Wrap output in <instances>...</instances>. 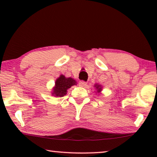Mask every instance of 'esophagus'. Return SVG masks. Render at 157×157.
I'll list each match as a JSON object with an SVG mask.
<instances>
[{
	"mask_svg": "<svg viewBox=\"0 0 157 157\" xmlns=\"http://www.w3.org/2000/svg\"><path fill=\"white\" fill-rule=\"evenodd\" d=\"M86 85V82H84V81H79V86H80L82 87L85 86Z\"/></svg>",
	"mask_w": 157,
	"mask_h": 157,
	"instance_id": "34e87169",
	"label": "esophagus"
}]
</instances>
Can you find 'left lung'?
Wrapping results in <instances>:
<instances>
[{
	"instance_id": "1",
	"label": "left lung",
	"mask_w": 157,
	"mask_h": 157,
	"mask_svg": "<svg viewBox=\"0 0 157 157\" xmlns=\"http://www.w3.org/2000/svg\"><path fill=\"white\" fill-rule=\"evenodd\" d=\"M94 86L95 87V88H96L98 93H100V91H102V86H101V85H99V84H95Z\"/></svg>"
}]
</instances>
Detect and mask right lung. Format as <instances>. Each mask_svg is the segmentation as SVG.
Instances as JSON below:
<instances>
[{
	"label": "right lung",
	"instance_id": "add662e5",
	"mask_svg": "<svg viewBox=\"0 0 157 157\" xmlns=\"http://www.w3.org/2000/svg\"><path fill=\"white\" fill-rule=\"evenodd\" d=\"M77 82L71 78H66L61 75L55 81V86L53 87L52 95L55 97H63L67 94V90L73 85H76Z\"/></svg>",
	"mask_w": 157,
	"mask_h": 157
}]
</instances>
